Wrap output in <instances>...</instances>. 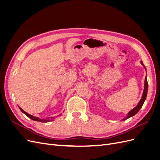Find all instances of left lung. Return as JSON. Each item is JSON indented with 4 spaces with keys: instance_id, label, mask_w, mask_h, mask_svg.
<instances>
[{
    "instance_id": "1",
    "label": "left lung",
    "mask_w": 160,
    "mask_h": 160,
    "mask_svg": "<svg viewBox=\"0 0 160 160\" xmlns=\"http://www.w3.org/2000/svg\"><path fill=\"white\" fill-rule=\"evenodd\" d=\"M140 63L144 67V68L146 70V66H144V64H143V62L141 61ZM148 81H147V76H146V78H145V81H144V89H143V94H142L141 100H140V102H139L138 105L134 108H133L132 110H130V112H129L128 113L127 116H126L124 118H123V119L121 121H124V120L128 119V118H130V117L133 116L135 114H137V113L139 112V110L141 109V108L142 107L144 102H145V100L146 99V96H147V94H148Z\"/></svg>"
}]
</instances>
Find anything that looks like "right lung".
<instances>
[{"mask_svg":"<svg viewBox=\"0 0 160 160\" xmlns=\"http://www.w3.org/2000/svg\"><path fill=\"white\" fill-rule=\"evenodd\" d=\"M19 108H20V110H21V112H22V113H24V114L27 116H28L29 118H30V119H32V120H34V121H38V122H51V121H53L54 120V118H53V117H50V118H46V119H40V118H38V117H35V116H32V115H30V114H28L27 112H26L25 111H24L22 108H20V107H19Z\"/></svg>","mask_w":160,"mask_h":160,"instance_id":"1","label":"right lung"}]
</instances>
